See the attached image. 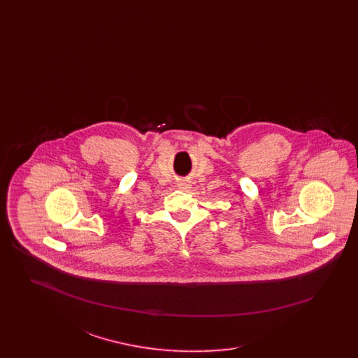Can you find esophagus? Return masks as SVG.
Instances as JSON below:
<instances>
[{"instance_id": "esophagus-1", "label": "esophagus", "mask_w": 358, "mask_h": 358, "mask_svg": "<svg viewBox=\"0 0 358 358\" xmlns=\"http://www.w3.org/2000/svg\"><path fill=\"white\" fill-rule=\"evenodd\" d=\"M178 187L182 189V190H187L190 187V184H189V181H180L178 182Z\"/></svg>"}]
</instances>
